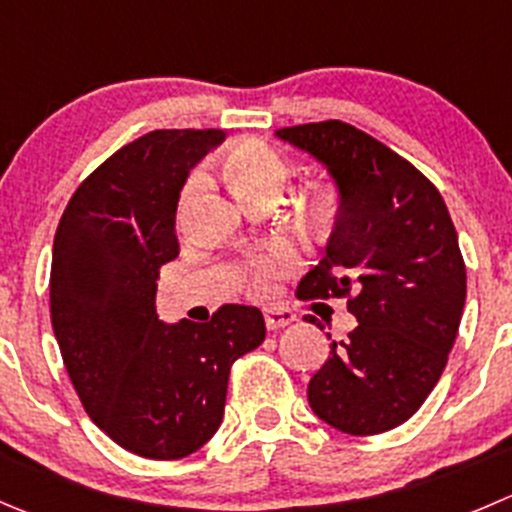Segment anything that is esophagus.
<instances>
[{"label": "esophagus", "mask_w": 512, "mask_h": 512, "mask_svg": "<svg viewBox=\"0 0 512 512\" xmlns=\"http://www.w3.org/2000/svg\"><path fill=\"white\" fill-rule=\"evenodd\" d=\"M292 320H295V315H292L290 310H270L265 315V325H267V330H270V332L282 330V327L290 325Z\"/></svg>", "instance_id": "esophagus-1"}]
</instances>
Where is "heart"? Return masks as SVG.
Masks as SVG:
<instances>
[{"instance_id": "heart-1", "label": "heart", "mask_w": 512, "mask_h": 512, "mask_svg": "<svg viewBox=\"0 0 512 512\" xmlns=\"http://www.w3.org/2000/svg\"><path fill=\"white\" fill-rule=\"evenodd\" d=\"M222 175L235 187L237 195L247 202L255 200V197H277V192L285 187L287 165L280 157V152H275L265 142L252 140L240 142V145L227 152L225 160H222ZM202 185H205V177L200 172H195L185 182V190H182L180 197L182 217H185L195 197L202 192ZM295 265V255L285 245H272L267 250L252 252V255L245 257L247 287H250L252 295H270L275 290L277 280L290 275Z\"/></svg>"}]
</instances>
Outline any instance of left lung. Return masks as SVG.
<instances>
[{"label":"left lung","mask_w":512,"mask_h":512,"mask_svg":"<svg viewBox=\"0 0 512 512\" xmlns=\"http://www.w3.org/2000/svg\"><path fill=\"white\" fill-rule=\"evenodd\" d=\"M275 135L340 190L325 257L297 295L345 297L357 317L307 385L312 413L347 435L398 428L438 385L463 317L468 277L448 207L418 167L340 119Z\"/></svg>","instance_id":"obj_1"}]
</instances>
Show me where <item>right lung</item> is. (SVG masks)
<instances>
[{
	"mask_svg": "<svg viewBox=\"0 0 512 512\" xmlns=\"http://www.w3.org/2000/svg\"><path fill=\"white\" fill-rule=\"evenodd\" d=\"M222 140L155 130L124 145L77 187L54 235L49 310L69 380L99 430L150 460L187 458L217 433L232 362L265 340L250 305L157 320L160 267L180 255V190Z\"/></svg>",
	"mask_w": 512,
	"mask_h": 512,
	"instance_id": "add662e5",
	"label": "right lung"
}]
</instances>
